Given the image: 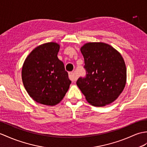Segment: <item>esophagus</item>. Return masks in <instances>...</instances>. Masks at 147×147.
Segmentation results:
<instances>
[{"label": "esophagus", "mask_w": 147, "mask_h": 147, "mask_svg": "<svg viewBox=\"0 0 147 147\" xmlns=\"http://www.w3.org/2000/svg\"><path fill=\"white\" fill-rule=\"evenodd\" d=\"M69 80H71L72 81H74L77 80L78 77L74 74V73L69 72Z\"/></svg>", "instance_id": "esophagus-1"}]
</instances>
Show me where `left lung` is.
Masks as SVG:
<instances>
[{"mask_svg": "<svg viewBox=\"0 0 147 147\" xmlns=\"http://www.w3.org/2000/svg\"><path fill=\"white\" fill-rule=\"evenodd\" d=\"M84 59V77L77 86L88 103L103 107L114 101L125 86L127 69L121 54L103 42L87 43L81 48Z\"/></svg>", "mask_w": 147, "mask_h": 147, "instance_id": "obj_1", "label": "left lung"}]
</instances>
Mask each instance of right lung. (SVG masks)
<instances>
[{
	"label": "right lung",
	"instance_id": "right-lung-1",
	"mask_svg": "<svg viewBox=\"0 0 147 147\" xmlns=\"http://www.w3.org/2000/svg\"><path fill=\"white\" fill-rule=\"evenodd\" d=\"M59 50L57 43L42 44L30 53L24 63V86L37 103L48 106L59 103L69 87L68 73L57 56Z\"/></svg>",
	"mask_w": 147,
	"mask_h": 147
}]
</instances>
